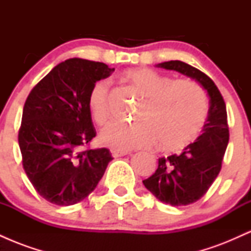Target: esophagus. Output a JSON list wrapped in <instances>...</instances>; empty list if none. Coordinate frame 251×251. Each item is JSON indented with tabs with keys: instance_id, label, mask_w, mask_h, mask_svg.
I'll list each match as a JSON object with an SVG mask.
<instances>
[{
	"instance_id": "obj_1",
	"label": "esophagus",
	"mask_w": 251,
	"mask_h": 251,
	"mask_svg": "<svg viewBox=\"0 0 251 251\" xmlns=\"http://www.w3.org/2000/svg\"><path fill=\"white\" fill-rule=\"evenodd\" d=\"M111 153H112V155H113V158H119V157H123V155L128 154V151H122V150H112Z\"/></svg>"
}]
</instances>
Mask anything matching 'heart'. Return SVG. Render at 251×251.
<instances>
[{
	"instance_id": "1",
	"label": "heart",
	"mask_w": 251,
	"mask_h": 251,
	"mask_svg": "<svg viewBox=\"0 0 251 251\" xmlns=\"http://www.w3.org/2000/svg\"><path fill=\"white\" fill-rule=\"evenodd\" d=\"M129 85L146 99L139 114L142 123L116 124L101 133V143L114 150L151 148L159 142L169 151H177L200 135L208 118V99L203 88L191 80H175L149 68L124 74ZM88 109L98 125L109 122L108 82L100 80L88 94Z\"/></svg>"
}]
</instances>
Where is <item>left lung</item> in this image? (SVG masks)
<instances>
[{
  "label": "left lung",
  "instance_id": "8db88e82",
  "mask_svg": "<svg viewBox=\"0 0 251 251\" xmlns=\"http://www.w3.org/2000/svg\"><path fill=\"white\" fill-rule=\"evenodd\" d=\"M155 66L195 79L209 96L203 133L179 154L159 158L154 174L143 180L145 188L163 203L172 206L188 205L206 194L221 171L229 142L226 102L215 82L188 63L175 60Z\"/></svg>",
  "mask_w": 251,
  "mask_h": 251
}]
</instances>
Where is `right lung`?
Wrapping results in <instances>:
<instances>
[{
	"label": "right lung",
	"instance_id": "right-lung-1",
	"mask_svg": "<svg viewBox=\"0 0 251 251\" xmlns=\"http://www.w3.org/2000/svg\"><path fill=\"white\" fill-rule=\"evenodd\" d=\"M114 72L102 62L68 59L51 70L25 100L19 131L22 165L34 189L56 205L79 203L97 188L112 158L86 149L97 132L88 94Z\"/></svg>",
	"mask_w": 251,
	"mask_h": 251
}]
</instances>
